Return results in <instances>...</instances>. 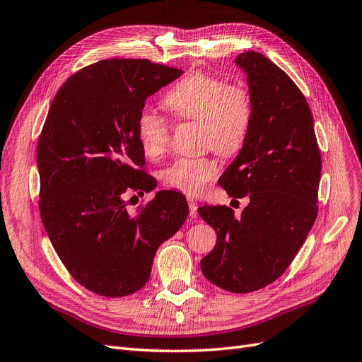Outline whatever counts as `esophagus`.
Returning a JSON list of instances; mask_svg holds the SVG:
<instances>
[{
    "label": "esophagus",
    "instance_id": "34e87169",
    "mask_svg": "<svg viewBox=\"0 0 362 362\" xmlns=\"http://www.w3.org/2000/svg\"><path fill=\"white\" fill-rule=\"evenodd\" d=\"M188 204H189V216H191V218H197V216H198V213H197L198 204L194 202V199H189Z\"/></svg>",
    "mask_w": 362,
    "mask_h": 362
}]
</instances>
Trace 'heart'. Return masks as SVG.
<instances>
[{
  "instance_id": "1",
  "label": "heart",
  "mask_w": 362,
  "mask_h": 362,
  "mask_svg": "<svg viewBox=\"0 0 362 362\" xmlns=\"http://www.w3.org/2000/svg\"><path fill=\"white\" fill-rule=\"evenodd\" d=\"M164 104L179 119L198 122L199 143L219 155L231 156L246 143L253 107L243 86L197 71L174 85L165 93ZM136 134L143 153L149 159L156 160L168 151L170 127L163 116L141 110L136 120ZM216 174L218 163L210 156L179 158L160 173V179L171 189L199 195Z\"/></svg>"
}]
</instances>
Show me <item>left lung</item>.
<instances>
[{"instance_id":"1","label":"left lung","mask_w":362,"mask_h":362,"mask_svg":"<svg viewBox=\"0 0 362 362\" xmlns=\"http://www.w3.org/2000/svg\"><path fill=\"white\" fill-rule=\"evenodd\" d=\"M235 64L247 74L253 117L219 185L249 204L238 218L226 206L198 207L218 234L199 265L213 285L246 293L282 276L305 242L317 216L322 160L310 107L292 78L258 52Z\"/></svg>"}]
</instances>
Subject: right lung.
Instances as JSON below:
<instances>
[{
    "label": "right lung",
    "mask_w": 362,
    "mask_h": 362,
    "mask_svg": "<svg viewBox=\"0 0 362 362\" xmlns=\"http://www.w3.org/2000/svg\"><path fill=\"white\" fill-rule=\"evenodd\" d=\"M149 59H104L57 92L37 146L40 215L65 269L103 297H125L149 280L155 253L188 216L186 199L159 191L131 213L129 194L155 189L136 120L147 97L182 76Z\"/></svg>",
    "instance_id": "1"
}]
</instances>
